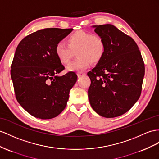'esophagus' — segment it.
Segmentation results:
<instances>
[{
  "label": "esophagus",
  "mask_w": 159,
  "mask_h": 159,
  "mask_svg": "<svg viewBox=\"0 0 159 159\" xmlns=\"http://www.w3.org/2000/svg\"><path fill=\"white\" fill-rule=\"evenodd\" d=\"M85 75H86V73H85V72H77V75H78L79 77L82 76H84Z\"/></svg>",
  "instance_id": "esophagus-1"
}]
</instances>
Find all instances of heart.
Masks as SVG:
<instances>
[{
	"label": "heart",
	"instance_id": "b5f03b06",
	"mask_svg": "<svg viewBox=\"0 0 159 159\" xmlns=\"http://www.w3.org/2000/svg\"><path fill=\"white\" fill-rule=\"evenodd\" d=\"M66 43H57L55 54L61 63L67 64L76 52L78 57L68 65V71H82L91 62H100L106 50V44L101 36L82 30L75 31L69 35Z\"/></svg>",
	"mask_w": 159,
	"mask_h": 159
}]
</instances>
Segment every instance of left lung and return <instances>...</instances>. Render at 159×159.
Segmentation results:
<instances>
[{
	"label": "left lung",
	"mask_w": 159,
	"mask_h": 159,
	"mask_svg": "<svg viewBox=\"0 0 159 159\" xmlns=\"http://www.w3.org/2000/svg\"><path fill=\"white\" fill-rule=\"evenodd\" d=\"M106 44L105 55L91 71L88 90L94 111L111 118L123 115L139 99L144 64L136 43L114 25H94Z\"/></svg>",
	"instance_id": "1"
}]
</instances>
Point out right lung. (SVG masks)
Wrapping results in <instances>:
<instances>
[{
	"instance_id": "1",
	"label": "right lung",
	"mask_w": 159,
	"mask_h": 159,
	"mask_svg": "<svg viewBox=\"0 0 159 159\" xmlns=\"http://www.w3.org/2000/svg\"><path fill=\"white\" fill-rule=\"evenodd\" d=\"M72 30H40L23 38L16 49L11 70L16 99L37 118L58 116L66 107L69 93L76 82L74 72L58 75L64 66L55 54L56 44Z\"/></svg>"
}]
</instances>
